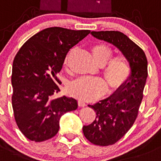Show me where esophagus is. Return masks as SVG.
<instances>
[{
	"instance_id": "34e87169",
	"label": "esophagus",
	"mask_w": 161,
	"mask_h": 161,
	"mask_svg": "<svg viewBox=\"0 0 161 161\" xmlns=\"http://www.w3.org/2000/svg\"><path fill=\"white\" fill-rule=\"evenodd\" d=\"M78 104H79V107H85V106H86V104L84 101H81V100H79V102H78Z\"/></svg>"
}]
</instances>
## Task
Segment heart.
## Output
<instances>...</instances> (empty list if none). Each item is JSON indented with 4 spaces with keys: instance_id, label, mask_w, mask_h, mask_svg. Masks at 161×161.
<instances>
[{
    "instance_id": "obj_1",
    "label": "heart",
    "mask_w": 161,
    "mask_h": 161,
    "mask_svg": "<svg viewBox=\"0 0 161 161\" xmlns=\"http://www.w3.org/2000/svg\"><path fill=\"white\" fill-rule=\"evenodd\" d=\"M71 50L66 56L64 66L68 64ZM92 53L95 60L104 67V78L110 88L115 90L125 84L131 74V68L127 57L123 55L112 56V49L104 44H97L92 47ZM68 91L72 96L82 100L92 101L101 96L107 90L104 79L97 77H82L73 81L68 86Z\"/></svg>"
}]
</instances>
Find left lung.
Here are the masks:
<instances>
[{
	"instance_id": "left-lung-1",
	"label": "left lung",
	"mask_w": 161,
	"mask_h": 161,
	"mask_svg": "<svg viewBox=\"0 0 161 161\" xmlns=\"http://www.w3.org/2000/svg\"><path fill=\"white\" fill-rule=\"evenodd\" d=\"M91 34L118 48L131 68V74L124 86L106 99L88 105L97 116L91 124L83 126L84 135L93 144L107 146L121 139L137 119L148 76V62L144 51L122 32L92 31Z\"/></svg>"
}]
</instances>
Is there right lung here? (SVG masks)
Segmentation results:
<instances>
[{"mask_svg": "<svg viewBox=\"0 0 161 161\" xmlns=\"http://www.w3.org/2000/svg\"><path fill=\"white\" fill-rule=\"evenodd\" d=\"M90 33L89 30L49 27L29 38L12 64V96L14 117L20 131L31 141L50 139L58 132L61 115L75 110V99L63 96L57 75L70 49Z\"/></svg>", "mask_w": 161, "mask_h": 161, "instance_id": "obj_1", "label": "right lung"}]
</instances>
